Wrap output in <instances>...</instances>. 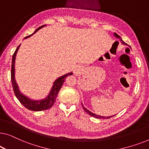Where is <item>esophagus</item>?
<instances>
[{"label": "esophagus", "mask_w": 149, "mask_h": 149, "mask_svg": "<svg viewBox=\"0 0 149 149\" xmlns=\"http://www.w3.org/2000/svg\"><path fill=\"white\" fill-rule=\"evenodd\" d=\"M81 71V68L80 66H77L76 68H75V69L74 70V75H77V76H78V75L80 74Z\"/></svg>", "instance_id": "1"}]
</instances>
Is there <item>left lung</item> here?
Wrapping results in <instances>:
<instances>
[{
  "label": "left lung",
  "mask_w": 149,
  "mask_h": 149,
  "mask_svg": "<svg viewBox=\"0 0 149 149\" xmlns=\"http://www.w3.org/2000/svg\"><path fill=\"white\" fill-rule=\"evenodd\" d=\"M114 35H115V37H117V38H119L120 39V41H121V42H122V44H123V45H127V43H125V42L123 41V40H122V38H121V36H120L119 35H118V34H117V33H114ZM81 104H82V107L83 108V109H84V111L86 112V113L88 114V115H89L90 116H91V117H95V118H97V119H106V118H107V119H109V118H111V117H113V116H115V115H113V116H111V117H102V116H100V115H95V114H94V113H91V111H89V110H87L86 108H85L84 107V106H83V104L82 103H81Z\"/></svg>",
  "instance_id": "8db88e82"
}]
</instances>
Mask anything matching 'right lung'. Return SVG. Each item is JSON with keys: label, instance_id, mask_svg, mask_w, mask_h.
<instances>
[{"label": "right lung", "instance_id": "obj_1", "mask_svg": "<svg viewBox=\"0 0 149 149\" xmlns=\"http://www.w3.org/2000/svg\"><path fill=\"white\" fill-rule=\"evenodd\" d=\"M45 25L40 26L39 28H38L34 32V33H32L30 35L26 36L24 38H27L32 35H33L34 33H36L38 30L40 28H43ZM20 45L17 47L16 49L15 52H14L12 57V64H11V83H12V87H13L14 93H15L16 97H17L18 100L19 101V102L22 104L24 107H25L26 109L30 111H45V110L50 109L53 105L54 104L56 100V97L58 96L59 91L60 90L61 87H62L63 83H64L65 79L67 77L70 76V75L72 74V72H69L67 74L63 75V76L59 77L58 79H57L56 81H54L53 87H52L49 93L47 95V97H46L43 100H31L28 98V97H26V95L22 94L20 92V91L18 89V86L16 83L15 79V57L16 54L18 49H19Z\"/></svg>", "mask_w": 149, "mask_h": 149}]
</instances>
